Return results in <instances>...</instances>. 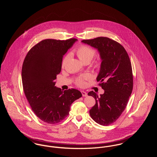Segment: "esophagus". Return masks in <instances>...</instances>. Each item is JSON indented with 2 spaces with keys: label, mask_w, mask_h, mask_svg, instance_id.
I'll return each mask as SVG.
<instances>
[{
  "label": "esophagus",
  "mask_w": 157,
  "mask_h": 157,
  "mask_svg": "<svg viewBox=\"0 0 157 157\" xmlns=\"http://www.w3.org/2000/svg\"><path fill=\"white\" fill-rule=\"evenodd\" d=\"M81 92H82V94L83 97H87L88 96V94L85 91L82 90V91H81Z\"/></svg>",
  "instance_id": "esophagus-1"
}]
</instances>
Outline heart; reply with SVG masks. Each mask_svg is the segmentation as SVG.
Returning a JSON list of instances; mask_svg holds the SVG:
<instances>
[{
	"mask_svg": "<svg viewBox=\"0 0 157 157\" xmlns=\"http://www.w3.org/2000/svg\"><path fill=\"white\" fill-rule=\"evenodd\" d=\"M76 52H77L78 57L83 63L87 62V61L90 62V60L93 59V57H94V56L95 54V51L94 49H92L91 48H90L88 46H86V45H82V46H80L77 49ZM69 57H70V56L68 54L64 57L63 62H62V67H64L65 65H66ZM95 67H99L100 63L98 62L96 63ZM90 77H91V76L90 74L83 75L80 77L79 78H78L77 79L75 83L78 86L83 87L86 85L85 80L90 79Z\"/></svg>",
	"mask_w": 157,
	"mask_h": 157,
	"instance_id": "b5f03b06",
	"label": "heart"
}]
</instances>
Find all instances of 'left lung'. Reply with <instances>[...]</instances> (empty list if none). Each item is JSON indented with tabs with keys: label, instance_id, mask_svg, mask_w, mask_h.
Wrapping results in <instances>:
<instances>
[{
	"label": "left lung",
	"instance_id": "8db88e82",
	"mask_svg": "<svg viewBox=\"0 0 157 157\" xmlns=\"http://www.w3.org/2000/svg\"><path fill=\"white\" fill-rule=\"evenodd\" d=\"M82 43L97 49L101 63L97 81L103 94L88 92L95 100L90 110L91 118L97 123L108 126L115 122L124 111L133 88L131 63L124 47L112 39L100 37L83 40Z\"/></svg>",
	"mask_w": 157,
	"mask_h": 157
}]
</instances>
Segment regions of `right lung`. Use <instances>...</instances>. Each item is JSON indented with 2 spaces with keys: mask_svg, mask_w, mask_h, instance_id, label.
Instances as JSON below:
<instances>
[{
  "mask_svg": "<svg viewBox=\"0 0 157 157\" xmlns=\"http://www.w3.org/2000/svg\"><path fill=\"white\" fill-rule=\"evenodd\" d=\"M76 39H46L33 46L26 56L22 69L23 88L33 111L49 124L62 121L71 104L82 96L78 90H63L55 86L63 56Z\"/></svg>",
  "mask_w": 157,
  "mask_h": 157,
  "instance_id": "obj_1",
  "label": "right lung"
}]
</instances>
